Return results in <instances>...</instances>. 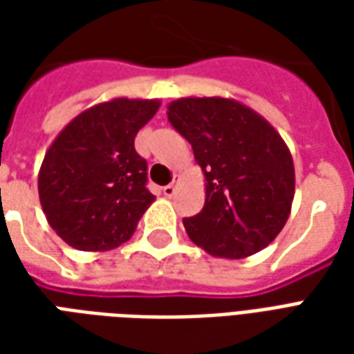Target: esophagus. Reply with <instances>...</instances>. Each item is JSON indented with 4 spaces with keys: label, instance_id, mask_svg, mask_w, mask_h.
Listing matches in <instances>:
<instances>
[{
    "label": "esophagus",
    "instance_id": "esophagus-1",
    "mask_svg": "<svg viewBox=\"0 0 354 354\" xmlns=\"http://www.w3.org/2000/svg\"><path fill=\"white\" fill-rule=\"evenodd\" d=\"M174 192H176V176H174V182H172V184L165 185V187H162V195H165V197H172V195H174Z\"/></svg>",
    "mask_w": 354,
    "mask_h": 354
}]
</instances>
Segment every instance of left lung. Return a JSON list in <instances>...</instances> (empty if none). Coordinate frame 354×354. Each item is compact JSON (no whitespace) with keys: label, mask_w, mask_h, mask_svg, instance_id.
Returning <instances> with one entry per match:
<instances>
[{"label":"left lung","mask_w":354,"mask_h":354,"mask_svg":"<svg viewBox=\"0 0 354 354\" xmlns=\"http://www.w3.org/2000/svg\"><path fill=\"white\" fill-rule=\"evenodd\" d=\"M167 109L205 174V207L184 220L189 239L227 260L271 245L288 220L296 189L292 153L281 134L233 98L187 96Z\"/></svg>","instance_id":"left-lung-1"}]
</instances>
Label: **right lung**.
<instances>
[{
    "instance_id": "right-lung-1",
    "label": "right lung",
    "mask_w": 354,
    "mask_h": 354,
    "mask_svg": "<svg viewBox=\"0 0 354 354\" xmlns=\"http://www.w3.org/2000/svg\"><path fill=\"white\" fill-rule=\"evenodd\" d=\"M161 100L111 98L81 111L45 153L37 192L45 218L66 245L106 252L127 243L155 195L134 138Z\"/></svg>"
}]
</instances>
